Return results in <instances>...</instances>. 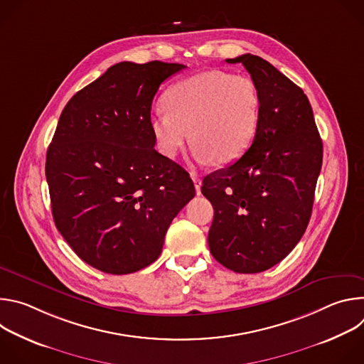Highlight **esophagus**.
Listing matches in <instances>:
<instances>
[{"mask_svg":"<svg viewBox=\"0 0 364 364\" xmlns=\"http://www.w3.org/2000/svg\"><path fill=\"white\" fill-rule=\"evenodd\" d=\"M191 178H193V183H194V187H196V193H197V194H200V188H201V178H200V177H197L196 174H193V176H191Z\"/></svg>","mask_w":364,"mask_h":364,"instance_id":"34e87169","label":"esophagus"}]
</instances>
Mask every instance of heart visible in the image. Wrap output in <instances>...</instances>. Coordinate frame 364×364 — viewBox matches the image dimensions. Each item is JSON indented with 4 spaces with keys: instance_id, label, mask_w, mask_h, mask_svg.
Returning a JSON list of instances; mask_svg holds the SVG:
<instances>
[{
    "instance_id": "b5f03b06",
    "label": "heart",
    "mask_w": 364,
    "mask_h": 364,
    "mask_svg": "<svg viewBox=\"0 0 364 364\" xmlns=\"http://www.w3.org/2000/svg\"><path fill=\"white\" fill-rule=\"evenodd\" d=\"M166 109H155L149 128L157 149L173 159L190 136L198 163L229 164L255 139L261 119V96L247 76L207 70L171 86Z\"/></svg>"
}]
</instances>
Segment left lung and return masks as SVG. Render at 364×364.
<instances>
[{
  "label": "left lung",
  "instance_id": "1",
  "mask_svg": "<svg viewBox=\"0 0 364 364\" xmlns=\"http://www.w3.org/2000/svg\"><path fill=\"white\" fill-rule=\"evenodd\" d=\"M261 96V119L250 148L232 166L205 176L203 196L215 209L210 252L239 274L281 262L302 237L313 212L323 141L299 86L269 62L242 55Z\"/></svg>",
  "mask_w": 364,
  "mask_h": 364
}]
</instances>
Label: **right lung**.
<instances>
[{"instance_id": "right-lung-1", "label": "right lung", "mask_w": 364, "mask_h": 364, "mask_svg": "<svg viewBox=\"0 0 364 364\" xmlns=\"http://www.w3.org/2000/svg\"><path fill=\"white\" fill-rule=\"evenodd\" d=\"M183 69L117 63L60 115L46 157L51 213L75 253L102 272L132 274L157 261L196 194L188 173L155 151L149 128L155 93Z\"/></svg>"}]
</instances>
